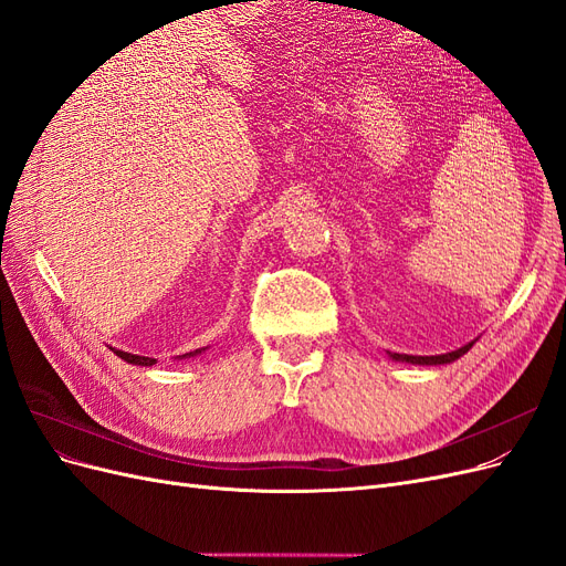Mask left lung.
Segmentation results:
<instances>
[{"label":"left lung","instance_id":"8db88e82","mask_svg":"<svg viewBox=\"0 0 566 566\" xmlns=\"http://www.w3.org/2000/svg\"><path fill=\"white\" fill-rule=\"evenodd\" d=\"M472 349V342L465 347H460L455 352H449V354H439V356H410V354H397V352H387L389 358H394V361H406V364H418V366H441V364H453L455 358H460L462 354H468Z\"/></svg>","mask_w":566,"mask_h":566}]
</instances>
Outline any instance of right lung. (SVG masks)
I'll return each mask as SVG.
<instances>
[{
    "label": "right lung",
    "instance_id": "add662e5",
    "mask_svg": "<svg viewBox=\"0 0 566 566\" xmlns=\"http://www.w3.org/2000/svg\"><path fill=\"white\" fill-rule=\"evenodd\" d=\"M119 358H123V361H127V364H132V366H153L156 364V358H148V356H139V354H129V352H123V349H113ZM200 352H205V349H196V352H188V354H181L179 358H191V356H196V354H200Z\"/></svg>",
    "mask_w": 566,
    "mask_h": 566
}]
</instances>
